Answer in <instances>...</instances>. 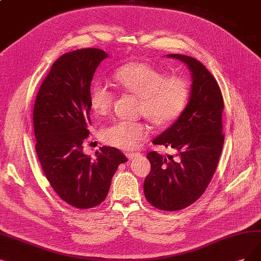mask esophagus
Wrapping results in <instances>:
<instances>
[{"instance_id": "1", "label": "esophagus", "mask_w": 261, "mask_h": 261, "mask_svg": "<svg viewBox=\"0 0 261 261\" xmlns=\"http://www.w3.org/2000/svg\"><path fill=\"white\" fill-rule=\"evenodd\" d=\"M139 156V153H127V157L129 160H132L134 158H137Z\"/></svg>"}]
</instances>
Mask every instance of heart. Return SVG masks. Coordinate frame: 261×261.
I'll use <instances>...</instances> for the list:
<instances>
[{"label": "heart", "instance_id": "1", "mask_svg": "<svg viewBox=\"0 0 261 261\" xmlns=\"http://www.w3.org/2000/svg\"><path fill=\"white\" fill-rule=\"evenodd\" d=\"M113 80L122 90L140 99V115L156 128H168L184 113L189 100V85L181 77L170 76L147 62L134 61L118 67ZM114 93L108 86L96 83L91 87L90 106L98 117L112 109ZM148 136L141 122L117 121L101 131L102 140L112 146L130 150Z\"/></svg>", "mask_w": 261, "mask_h": 261}]
</instances>
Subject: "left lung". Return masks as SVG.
<instances>
[{"instance_id":"obj_1","label":"left lung","mask_w":261,"mask_h":261,"mask_svg":"<svg viewBox=\"0 0 261 261\" xmlns=\"http://www.w3.org/2000/svg\"><path fill=\"white\" fill-rule=\"evenodd\" d=\"M167 56L187 65L191 90L182 115L152 141L175 149L178 157L167 161L156 151L147 153L151 169L144 181V195L159 210L178 211L196 202L214 175L225 139L224 100L214 76L201 62L184 55Z\"/></svg>"}]
</instances>
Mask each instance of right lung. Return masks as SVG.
<instances>
[{
    "mask_svg": "<svg viewBox=\"0 0 261 261\" xmlns=\"http://www.w3.org/2000/svg\"><path fill=\"white\" fill-rule=\"evenodd\" d=\"M108 57L96 48L62 55L40 87L34 104L38 160L56 194L77 208L94 207L103 202L116 170L128 161L115 147H101L95 159L83 151L91 124V81Z\"/></svg>",
    "mask_w": 261,
    "mask_h": 261,
    "instance_id": "right-lung-1",
    "label": "right lung"
}]
</instances>
